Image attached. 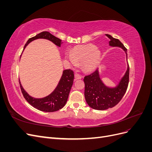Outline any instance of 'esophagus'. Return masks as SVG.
Instances as JSON below:
<instances>
[{
    "label": "esophagus",
    "instance_id": "1",
    "mask_svg": "<svg viewBox=\"0 0 152 152\" xmlns=\"http://www.w3.org/2000/svg\"><path fill=\"white\" fill-rule=\"evenodd\" d=\"M81 78H82L81 75H79V73H75V80H77V79H80Z\"/></svg>",
    "mask_w": 152,
    "mask_h": 152
}]
</instances>
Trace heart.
Segmentation results:
<instances>
[{
	"mask_svg": "<svg viewBox=\"0 0 152 152\" xmlns=\"http://www.w3.org/2000/svg\"><path fill=\"white\" fill-rule=\"evenodd\" d=\"M102 54L94 44L81 45L72 50V53L65 54V59L73 66L77 63H83L87 71L94 70L101 61Z\"/></svg>",
	"mask_w": 152,
	"mask_h": 152,
	"instance_id": "b5f03b06",
	"label": "heart"
}]
</instances>
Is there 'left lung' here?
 <instances>
[{"label": "left lung", "mask_w": 152, "mask_h": 152, "mask_svg": "<svg viewBox=\"0 0 152 152\" xmlns=\"http://www.w3.org/2000/svg\"><path fill=\"white\" fill-rule=\"evenodd\" d=\"M110 39L109 45L112 47L122 48L126 54L127 61V49L117 39L106 34ZM129 66L127 63V68L125 74L122 77L117 86L109 87L104 84L99 77V70H96L91 74L84 77L85 83L84 96L87 103L90 107L95 110H104L112 108L117 104L125 94L127 89L129 79Z\"/></svg>", "instance_id": "left-lung-1"}]
</instances>
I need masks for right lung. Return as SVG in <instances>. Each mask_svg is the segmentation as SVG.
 <instances>
[{"instance_id": "1", "label": "right lung", "mask_w": 152, "mask_h": 152, "mask_svg": "<svg viewBox=\"0 0 152 152\" xmlns=\"http://www.w3.org/2000/svg\"><path fill=\"white\" fill-rule=\"evenodd\" d=\"M38 39L49 40L57 46H61V39L56 37L48 31H42L29 39L25 45L24 49L31 41ZM73 79H74V74L72 70L69 69V70H63L62 76L55 89L49 95L42 98H35L30 96L21 86L20 80L19 81L23 95L29 104L40 111L53 112L61 109L65 105L73 83Z\"/></svg>"}]
</instances>
